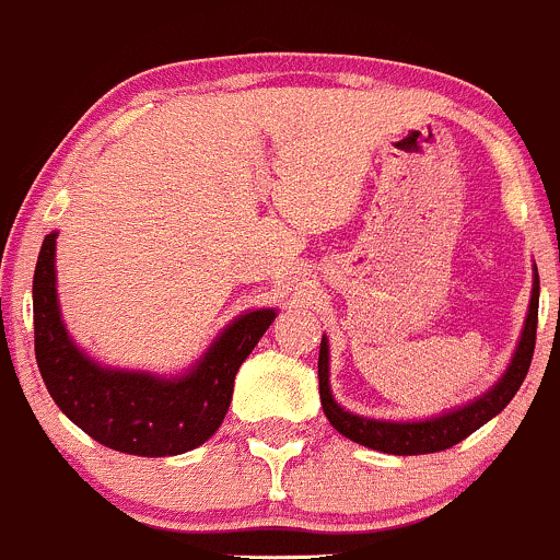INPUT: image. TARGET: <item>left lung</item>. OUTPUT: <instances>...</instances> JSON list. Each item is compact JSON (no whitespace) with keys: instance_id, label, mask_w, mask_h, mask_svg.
Returning a JSON list of instances; mask_svg holds the SVG:
<instances>
[{"instance_id":"obj_1","label":"left lung","mask_w":560,"mask_h":560,"mask_svg":"<svg viewBox=\"0 0 560 560\" xmlns=\"http://www.w3.org/2000/svg\"><path fill=\"white\" fill-rule=\"evenodd\" d=\"M537 270V268H534ZM537 316H539V276L534 273L532 287V303H528L526 325H523L521 340L510 368L504 370L502 378L497 381L486 394H480L472 402L462 405V408L448 410L443 416H434L427 421H378V419H364V416L349 413L335 402L332 392H329V343L322 338L319 349V397L325 416L338 429L343 438L354 440V443L364 445V448L394 453V456H419V453H438L445 448H453L462 443L464 438L480 429L482 423L491 421L493 416L502 413L521 388L523 378L528 373V364L534 357V343H537Z\"/></svg>"}]
</instances>
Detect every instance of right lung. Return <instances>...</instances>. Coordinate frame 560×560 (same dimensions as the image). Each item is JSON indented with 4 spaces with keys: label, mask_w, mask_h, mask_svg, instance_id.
<instances>
[{
    "label": "right lung",
    "mask_w": 560,
    "mask_h": 560,
    "mask_svg": "<svg viewBox=\"0 0 560 560\" xmlns=\"http://www.w3.org/2000/svg\"><path fill=\"white\" fill-rule=\"evenodd\" d=\"M56 235H45L34 270V351L52 402L69 421L112 451L176 456L203 445L220 429L244 359L276 319L273 308L233 319L176 378L104 368L74 346L56 292Z\"/></svg>",
    "instance_id": "right-lung-1"
}]
</instances>
